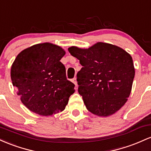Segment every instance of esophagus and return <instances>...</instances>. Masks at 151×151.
Returning a JSON list of instances; mask_svg holds the SVG:
<instances>
[{
    "label": "esophagus",
    "instance_id": "obj_1",
    "mask_svg": "<svg viewBox=\"0 0 151 151\" xmlns=\"http://www.w3.org/2000/svg\"><path fill=\"white\" fill-rule=\"evenodd\" d=\"M72 82L74 84H75L76 87H77V86H78V83H77V80H76V78H74L72 79Z\"/></svg>",
    "mask_w": 151,
    "mask_h": 151
}]
</instances>
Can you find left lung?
I'll use <instances>...</instances> for the list:
<instances>
[{
    "instance_id": "obj_1",
    "label": "left lung",
    "mask_w": 151,
    "mask_h": 151,
    "mask_svg": "<svg viewBox=\"0 0 151 151\" xmlns=\"http://www.w3.org/2000/svg\"><path fill=\"white\" fill-rule=\"evenodd\" d=\"M68 51L83 66L77 73L78 93L90 112L106 117L124 106L135 76L129 53L101 42L88 49L72 46Z\"/></svg>"
}]
</instances>
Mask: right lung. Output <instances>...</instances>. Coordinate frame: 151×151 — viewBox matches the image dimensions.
<instances>
[{"label":"right lung","mask_w":151,"mask_h":151,"mask_svg":"<svg viewBox=\"0 0 151 151\" xmlns=\"http://www.w3.org/2000/svg\"><path fill=\"white\" fill-rule=\"evenodd\" d=\"M65 52L52 43L36 44L17 55L11 77L21 102L32 112L51 116L63 111L75 85L67 80L65 68L60 61Z\"/></svg>","instance_id":"right-lung-1"}]
</instances>
